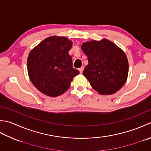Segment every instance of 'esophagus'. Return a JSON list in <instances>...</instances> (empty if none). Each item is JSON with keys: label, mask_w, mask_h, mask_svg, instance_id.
Here are the masks:
<instances>
[{"label": "esophagus", "mask_w": 151, "mask_h": 151, "mask_svg": "<svg viewBox=\"0 0 151 151\" xmlns=\"http://www.w3.org/2000/svg\"><path fill=\"white\" fill-rule=\"evenodd\" d=\"M83 70H84V67H82L81 68H80V69H78L80 73H82V72H83Z\"/></svg>", "instance_id": "1"}]
</instances>
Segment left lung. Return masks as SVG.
Listing matches in <instances>:
<instances>
[{
  "label": "left lung",
  "instance_id": "left-lung-1",
  "mask_svg": "<svg viewBox=\"0 0 151 151\" xmlns=\"http://www.w3.org/2000/svg\"><path fill=\"white\" fill-rule=\"evenodd\" d=\"M81 48L88 56L83 75L101 95H111L127 81L129 65L124 52L106 38L83 42Z\"/></svg>",
  "mask_w": 151,
  "mask_h": 151
}]
</instances>
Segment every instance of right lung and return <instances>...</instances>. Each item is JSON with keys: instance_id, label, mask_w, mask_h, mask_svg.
Returning <instances> with one entry per match:
<instances>
[{"instance_id": "1", "label": "right lung", "mask_w": 151, "mask_h": 151, "mask_svg": "<svg viewBox=\"0 0 151 151\" xmlns=\"http://www.w3.org/2000/svg\"><path fill=\"white\" fill-rule=\"evenodd\" d=\"M73 42L64 37L45 38L29 52L27 71L29 79L40 92L50 97L61 95L69 89L79 71L73 68L69 54Z\"/></svg>"}]
</instances>
